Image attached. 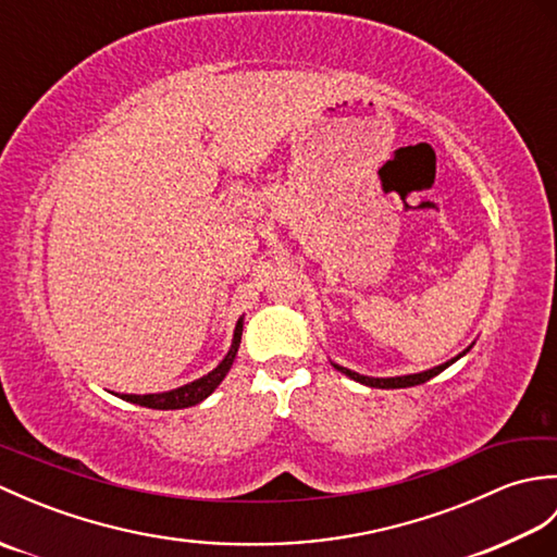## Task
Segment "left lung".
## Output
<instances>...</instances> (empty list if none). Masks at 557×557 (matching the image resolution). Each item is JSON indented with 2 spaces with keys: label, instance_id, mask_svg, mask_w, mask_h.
<instances>
[{
  "label": "left lung",
  "instance_id": "left-lung-1",
  "mask_svg": "<svg viewBox=\"0 0 557 557\" xmlns=\"http://www.w3.org/2000/svg\"><path fill=\"white\" fill-rule=\"evenodd\" d=\"M469 351V349H467ZM467 351H461V354H467ZM459 354V357H461ZM457 357V359H459ZM457 359H453V361H447V363H443V366H435V369H431V371H423V373H413V375H399V377H369V375H359V373H354V371H349V369H342V366H335L337 371H342L345 375H349L351 381H357V383H361V385H369V387H381V389H395V387H411V385H421V383H425V381H431V377H435L437 373H443L449 363H455Z\"/></svg>",
  "mask_w": 557,
  "mask_h": 557
}]
</instances>
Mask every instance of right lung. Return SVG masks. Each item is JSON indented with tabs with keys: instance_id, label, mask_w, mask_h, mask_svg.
Wrapping results in <instances>:
<instances>
[{
	"instance_id": "right-lung-1",
	"label": "right lung",
	"mask_w": 557,
	"mask_h": 557,
	"mask_svg": "<svg viewBox=\"0 0 557 557\" xmlns=\"http://www.w3.org/2000/svg\"><path fill=\"white\" fill-rule=\"evenodd\" d=\"M242 327H244L242 321L236 323L232 349H230L227 357L222 359V363L218 366L215 371H210L208 375L198 377V381L188 383L184 387L170 389V393H160V395H122V399L134 401V405L148 407V409H186V407L198 405V401H203L212 393V389H215L222 383V377L227 375V371L232 369V361H234L236 349H239V342H242Z\"/></svg>"
}]
</instances>
